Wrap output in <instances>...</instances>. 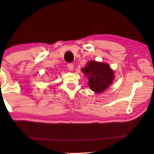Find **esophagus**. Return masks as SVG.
<instances>
[{
	"mask_svg": "<svg viewBox=\"0 0 154 154\" xmlns=\"http://www.w3.org/2000/svg\"><path fill=\"white\" fill-rule=\"evenodd\" d=\"M67 68H68L69 71H73V64H72V63H69V64H67Z\"/></svg>",
	"mask_w": 154,
	"mask_h": 154,
	"instance_id": "esophagus-1",
	"label": "esophagus"
}]
</instances>
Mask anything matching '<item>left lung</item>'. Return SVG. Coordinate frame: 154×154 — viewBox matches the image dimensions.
Masks as SVG:
<instances>
[{"label": "left lung", "instance_id": "1", "mask_svg": "<svg viewBox=\"0 0 154 154\" xmlns=\"http://www.w3.org/2000/svg\"><path fill=\"white\" fill-rule=\"evenodd\" d=\"M82 71L88 75L90 89L97 93L104 92L114 79L113 71L106 63L91 61L85 68L82 69Z\"/></svg>", "mask_w": 154, "mask_h": 154}]
</instances>
